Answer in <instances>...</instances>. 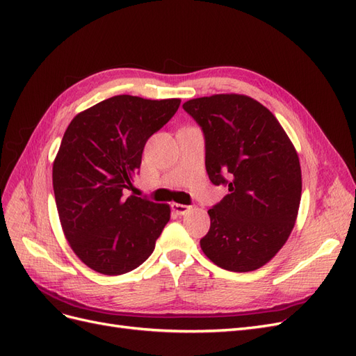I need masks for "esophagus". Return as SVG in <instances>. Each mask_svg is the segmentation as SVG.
<instances>
[{
  "label": "esophagus",
  "mask_w": 356,
  "mask_h": 356,
  "mask_svg": "<svg viewBox=\"0 0 356 356\" xmlns=\"http://www.w3.org/2000/svg\"><path fill=\"white\" fill-rule=\"evenodd\" d=\"M170 208H172V211H174L178 215H184V213H187L191 209L190 207H187V204H181V203H172Z\"/></svg>",
  "instance_id": "34e87169"
}]
</instances>
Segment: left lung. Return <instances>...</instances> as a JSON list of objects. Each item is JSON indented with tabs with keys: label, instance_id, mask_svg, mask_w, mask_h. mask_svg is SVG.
<instances>
[{
	"label": "left lung",
	"instance_id": "left-lung-1",
	"mask_svg": "<svg viewBox=\"0 0 356 356\" xmlns=\"http://www.w3.org/2000/svg\"><path fill=\"white\" fill-rule=\"evenodd\" d=\"M182 108L203 131L211 182L229 186V195L208 211L202 251L225 270H257L294 229L301 199L296 148L277 118L246 95L203 96Z\"/></svg>",
	"mask_w": 356,
	"mask_h": 356
}]
</instances>
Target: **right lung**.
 <instances>
[{"label": "right lung", "instance_id": "obj_1", "mask_svg": "<svg viewBox=\"0 0 356 356\" xmlns=\"http://www.w3.org/2000/svg\"><path fill=\"white\" fill-rule=\"evenodd\" d=\"M181 99L118 95L75 115L53 161V190L63 234L92 270L117 276L152 255L170 218L168 203L129 196L145 143Z\"/></svg>", "mask_w": 356, "mask_h": 356}]
</instances>
